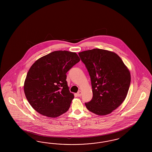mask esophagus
I'll use <instances>...</instances> for the list:
<instances>
[{
    "instance_id": "obj_1",
    "label": "esophagus",
    "mask_w": 152,
    "mask_h": 152,
    "mask_svg": "<svg viewBox=\"0 0 152 152\" xmlns=\"http://www.w3.org/2000/svg\"><path fill=\"white\" fill-rule=\"evenodd\" d=\"M77 96H78V97L81 96V95H82V92H81V91H78V92L77 93Z\"/></svg>"
}]
</instances>
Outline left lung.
Returning a JSON list of instances; mask_svg holds the SVG:
<instances>
[{
	"label": "left lung",
	"instance_id": "8db88e82",
	"mask_svg": "<svg viewBox=\"0 0 152 152\" xmlns=\"http://www.w3.org/2000/svg\"><path fill=\"white\" fill-rule=\"evenodd\" d=\"M90 76L91 100L88 110L99 115L111 113L127 95L131 77L129 69L119 56L111 51L95 48L78 53Z\"/></svg>",
	"mask_w": 152,
	"mask_h": 152
}]
</instances>
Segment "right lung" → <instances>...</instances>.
Instances as JSON below:
<instances>
[{"mask_svg": "<svg viewBox=\"0 0 152 152\" xmlns=\"http://www.w3.org/2000/svg\"><path fill=\"white\" fill-rule=\"evenodd\" d=\"M80 60L75 52L53 51L32 64L24 91L35 110L47 117L56 118L69 109L74 95L69 92L66 73Z\"/></svg>", "mask_w": 152, "mask_h": 152, "instance_id": "1", "label": "right lung"}]
</instances>
